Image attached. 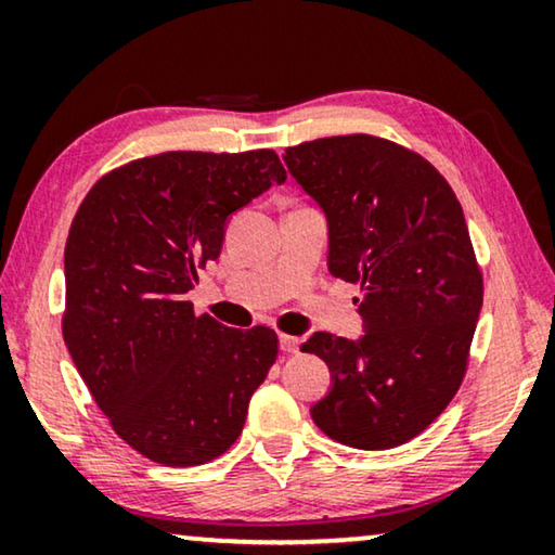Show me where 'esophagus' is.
<instances>
[{
	"label": "esophagus",
	"mask_w": 555,
	"mask_h": 555,
	"mask_svg": "<svg viewBox=\"0 0 555 555\" xmlns=\"http://www.w3.org/2000/svg\"><path fill=\"white\" fill-rule=\"evenodd\" d=\"M280 348H283L285 353H298L300 351V338L287 336V333H280Z\"/></svg>",
	"instance_id": "esophagus-1"
}]
</instances>
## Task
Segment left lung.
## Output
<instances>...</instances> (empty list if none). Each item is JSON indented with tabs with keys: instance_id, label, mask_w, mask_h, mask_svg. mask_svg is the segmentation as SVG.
Listing matches in <instances>:
<instances>
[{
	"instance_id": "1",
	"label": "left lung",
	"mask_w": 555,
	"mask_h": 555,
	"mask_svg": "<svg viewBox=\"0 0 555 555\" xmlns=\"http://www.w3.org/2000/svg\"><path fill=\"white\" fill-rule=\"evenodd\" d=\"M328 219V270L361 285L363 336L313 333L331 369L318 429L356 450H391L444 412L467 371L482 272L447 179L414 151L369 133L285 149Z\"/></svg>"
}]
</instances>
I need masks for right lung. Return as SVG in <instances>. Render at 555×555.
<instances>
[{
    "label": "right lung",
    "mask_w": 555,
    "mask_h": 555,
    "mask_svg": "<svg viewBox=\"0 0 555 555\" xmlns=\"http://www.w3.org/2000/svg\"><path fill=\"white\" fill-rule=\"evenodd\" d=\"M275 151H166L95 181L65 245L63 338L116 435L166 467L219 457L278 359V333L186 300L227 219L283 184Z\"/></svg>",
    "instance_id": "add662e5"
}]
</instances>
